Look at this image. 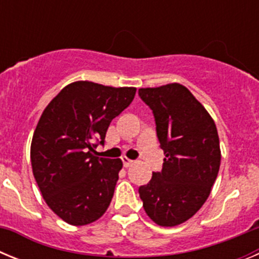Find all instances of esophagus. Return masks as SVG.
<instances>
[{"label":"esophagus","mask_w":259,"mask_h":259,"mask_svg":"<svg viewBox=\"0 0 259 259\" xmlns=\"http://www.w3.org/2000/svg\"><path fill=\"white\" fill-rule=\"evenodd\" d=\"M122 162H123V166H124L125 168H128V167H131L132 164H134V161H131V159H128L127 157H123L122 158Z\"/></svg>","instance_id":"1"}]
</instances>
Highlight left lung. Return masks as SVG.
<instances>
[{"label":"left lung","instance_id":"obj_1","mask_svg":"<svg viewBox=\"0 0 259 259\" xmlns=\"http://www.w3.org/2000/svg\"><path fill=\"white\" fill-rule=\"evenodd\" d=\"M139 96L153 111L164 153L161 172L139 188L144 210L154 223L174 227L192 218L209 197L221 166L215 123L184 85L141 88Z\"/></svg>","mask_w":259,"mask_h":259}]
</instances>
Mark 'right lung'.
<instances>
[{
  "mask_svg": "<svg viewBox=\"0 0 259 259\" xmlns=\"http://www.w3.org/2000/svg\"><path fill=\"white\" fill-rule=\"evenodd\" d=\"M135 93L75 81L45 107L32 137V171L48 206L68 224L92 223L109 207L123 163L96 157L95 148Z\"/></svg>",
  "mask_w": 259,
  "mask_h": 259,
  "instance_id": "add662e5",
  "label": "right lung"
}]
</instances>
